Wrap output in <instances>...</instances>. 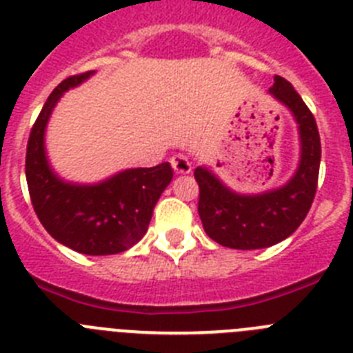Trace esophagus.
<instances>
[{
  "label": "esophagus",
  "mask_w": 353,
  "mask_h": 353,
  "mask_svg": "<svg viewBox=\"0 0 353 353\" xmlns=\"http://www.w3.org/2000/svg\"><path fill=\"white\" fill-rule=\"evenodd\" d=\"M171 166H173V170L176 171L179 174H189L192 170V164L191 161H189V157L187 155H174V157H171Z\"/></svg>",
  "instance_id": "esophagus-1"
}]
</instances>
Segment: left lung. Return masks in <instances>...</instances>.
I'll return each instance as SVG.
<instances>
[{
	"mask_svg": "<svg viewBox=\"0 0 353 353\" xmlns=\"http://www.w3.org/2000/svg\"><path fill=\"white\" fill-rule=\"evenodd\" d=\"M269 93L297 123L301 155L292 176L279 187L245 194L228 187L210 168L194 170L199 219L207 235L224 248L248 251L279 244L301 226L316 192L322 145L314 117L283 77H274Z\"/></svg>",
	"mask_w": 353,
	"mask_h": 353,
	"instance_id": "left-lung-1",
	"label": "left lung"
}]
</instances>
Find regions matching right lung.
<instances>
[{
  "label": "right lung",
  "instance_id": "1",
  "mask_svg": "<svg viewBox=\"0 0 353 353\" xmlns=\"http://www.w3.org/2000/svg\"><path fill=\"white\" fill-rule=\"evenodd\" d=\"M93 74L68 77L49 95L28 141L26 182L33 208L52 239L88 256H108L143 239L159 198L173 180V170L170 162L129 168L93 183L72 182L56 173L46 150L49 118L63 93Z\"/></svg>",
  "mask_w": 353,
  "mask_h": 353
}]
</instances>
